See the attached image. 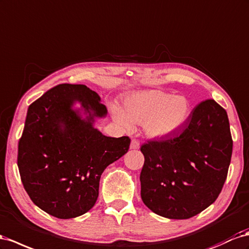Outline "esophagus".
Here are the masks:
<instances>
[{
	"mask_svg": "<svg viewBox=\"0 0 249 249\" xmlns=\"http://www.w3.org/2000/svg\"><path fill=\"white\" fill-rule=\"evenodd\" d=\"M139 146H140V143L138 142V140H136V139H132L131 140L130 149H132V150H138Z\"/></svg>",
	"mask_w": 249,
	"mask_h": 249,
	"instance_id": "obj_1",
	"label": "esophagus"
}]
</instances>
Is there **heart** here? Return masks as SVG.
Returning a JSON list of instances; mask_svg holds the SVG:
<instances>
[{"instance_id": "b5f03b06", "label": "heart", "mask_w": 249, "mask_h": 249, "mask_svg": "<svg viewBox=\"0 0 249 249\" xmlns=\"http://www.w3.org/2000/svg\"><path fill=\"white\" fill-rule=\"evenodd\" d=\"M191 103L181 95L160 90L133 93L124 102V113L115 108L113 115L124 127L132 123L144 124V131L152 138H165L179 131L191 114Z\"/></svg>"}]
</instances>
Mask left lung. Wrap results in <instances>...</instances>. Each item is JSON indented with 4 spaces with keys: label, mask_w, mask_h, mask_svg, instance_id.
<instances>
[{
    "label": "left lung",
    "mask_w": 249,
    "mask_h": 249,
    "mask_svg": "<svg viewBox=\"0 0 249 249\" xmlns=\"http://www.w3.org/2000/svg\"><path fill=\"white\" fill-rule=\"evenodd\" d=\"M141 199L169 219H189L213 204L227 177L232 139L227 113L213 99L195 107L174 135L141 145Z\"/></svg>",
    "instance_id": "8db88e82"
}]
</instances>
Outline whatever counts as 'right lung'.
I'll list each match as a JSON object with an SVG mask.
<instances>
[{
	"label": "right lung",
	"mask_w": 249,
	"mask_h": 249,
	"mask_svg": "<svg viewBox=\"0 0 249 249\" xmlns=\"http://www.w3.org/2000/svg\"><path fill=\"white\" fill-rule=\"evenodd\" d=\"M77 101L86 120L71 108ZM106 114L98 94L85 85H58L29 106L18 166L32 202L47 213L70 219L90 211L103 172L129 151V137L105 136L93 126L94 117Z\"/></svg>",
	"instance_id": "add662e5"
}]
</instances>
